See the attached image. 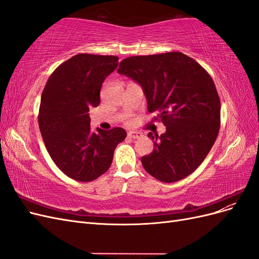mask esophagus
I'll return each instance as SVG.
<instances>
[{
  "instance_id": "obj_1",
  "label": "esophagus",
  "mask_w": 259,
  "mask_h": 259,
  "mask_svg": "<svg viewBox=\"0 0 259 259\" xmlns=\"http://www.w3.org/2000/svg\"><path fill=\"white\" fill-rule=\"evenodd\" d=\"M127 136H128L130 138H133V139H138V138H142V137H143V133L132 131V132H128V133H127Z\"/></svg>"
}]
</instances>
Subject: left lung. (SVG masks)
I'll use <instances>...</instances> for the list:
<instances>
[{"label":"left lung","instance_id":"8db88e82","mask_svg":"<svg viewBox=\"0 0 259 259\" xmlns=\"http://www.w3.org/2000/svg\"><path fill=\"white\" fill-rule=\"evenodd\" d=\"M117 72L142 86L148 111H158L166 126L161 136L148 134L154 150L142 158L147 173L163 183L190 175L206 158L221 127V100L210 75L179 52L125 58Z\"/></svg>","mask_w":259,"mask_h":259}]
</instances>
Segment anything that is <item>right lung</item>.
I'll return each instance as SVG.
<instances>
[{"mask_svg":"<svg viewBox=\"0 0 259 259\" xmlns=\"http://www.w3.org/2000/svg\"><path fill=\"white\" fill-rule=\"evenodd\" d=\"M119 57L79 54L55 69L42 93L38 126L46 149L68 177L88 183L110 167L114 149L126 137L121 127L91 130L90 108Z\"/></svg>","mask_w":259,"mask_h":259,"instance_id":"1","label":"right lung"}]
</instances>
